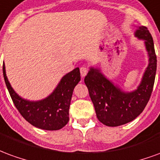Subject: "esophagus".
I'll list each match as a JSON object with an SVG mask.
<instances>
[{"instance_id":"34e87169","label":"esophagus","mask_w":160,"mask_h":160,"mask_svg":"<svg viewBox=\"0 0 160 160\" xmlns=\"http://www.w3.org/2000/svg\"><path fill=\"white\" fill-rule=\"evenodd\" d=\"M87 68H86V67H81V68H80V75H81V77L84 78V77L87 75Z\"/></svg>"}]
</instances>
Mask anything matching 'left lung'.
Returning a JSON list of instances; mask_svg holds the SVG:
<instances>
[{
  "label": "left lung",
  "mask_w": 160,
  "mask_h": 160,
  "mask_svg": "<svg viewBox=\"0 0 160 160\" xmlns=\"http://www.w3.org/2000/svg\"><path fill=\"white\" fill-rule=\"evenodd\" d=\"M134 36L144 41L148 55V65L135 90H122L109 80L98 68L91 67L85 77V84L98 119L109 127H117L134 120L143 111L152 92L157 69L153 40L146 26H138Z\"/></svg>",
  "instance_id": "left-lung-1"
}]
</instances>
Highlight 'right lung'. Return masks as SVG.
Wrapping results in <instances>:
<instances>
[{
  "label": "right lung",
  "mask_w": 160,
  "mask_h": 160,
  "mask_svg": "<svg viewBox=\"0 0 160 160\" xmlns=\"http://www.w3.org/2000/svg\"><path fill=\"white\" fill-rule=\"evenodd\" d=\"M2 70L13 104L29 123L44 130H58L68 123L73 91L80 80L79 68L65 74L48 97L37 101L25 99L15 92L6 74L5 64Z\"/></svg>",
  "instance_id": "right-lung-1"
}]
</instances>
